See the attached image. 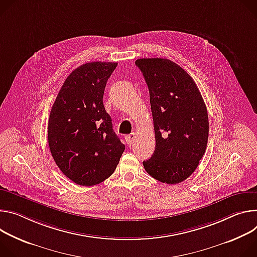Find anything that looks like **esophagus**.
<instances>
[{
    "label": "esophagus",
    "mask_w": 257,
    "mask_h": 257,
    "mask_svg": "<svg viewBox=\"0 0 257 257\" xmlns=\"http://www.w3.org/2000/svg\"><path fill=\"white\" fill-rule=\"evenodd\" d=\"M135 136H136V134H135V133H131L130 135H127V136H126V142H127V144H128V145H132V144L134 143Z\"/></svg>",
    "instance_id": "34e87169"
}]
</instances>
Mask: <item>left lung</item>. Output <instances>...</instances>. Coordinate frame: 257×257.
Instances as JSON below:
<instances>
[{"mask_svg": "<svg viewBox=\"0 0 257 257\" xmlns=\"http://www.w3.org/2000/svg\"><path fill=\"white\" fill-rule=\"evenodd\" d=\"M136 65L150 94L156 146L143 161L146 172L168 185L188 179L206 150L208 114L194 79L177 63L163 58H142Z\"/></svg>", "mask_w": 257, "mask_h": 257, "instance_id": "8db88e82", "label": "left lung"}]
</instances>
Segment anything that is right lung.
Returning a JSON list of instances; mask_svg holds the SVG:
<instances>
[{
	"label": "right lung",
	"instance_id": "add662e5",
	"mask_svg": "<svg viewBox=\"0 0 257 257\" xmlns=\"http://www.w3.org/2000/svg\"><path fill=\"white\" fill-rule=\"evenodd\" d=\"M116 62H90L65 79L48 122L51 154L61 172L80 186H94L115 170L125 146L103 104Z\"/></svg>",
	"mask_w": 257,
	"mask_h": 257
}]
</instances>
